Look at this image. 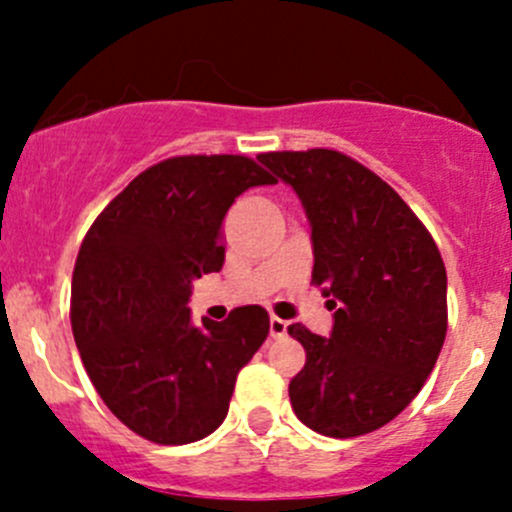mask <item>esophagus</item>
Listing matches in <instances>:
<instances>
[{
	"label": "esophagus",
	"instance_id": "1",
	"mask_svg": "<svg viewBox=\"0 0 512 512\" xmlns=\"http://www.w3.org/2000/svg\"><path fill=\"white\" fill-rule=\"evenodd\" d=\"M287 329H289V322H285V319H280V317L270 319V334L275 339L287 337Z\"/></svg>",
	"mask_w": 512,
	"mask_h": 512
}]
</instances>
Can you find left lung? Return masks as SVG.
Here are the masks:
<instances>
[{"mask_svg":"<svg viewBox=\"0 0 512 512\" xmlns=\"http://www.w3.org/2000/svg\"><path fill=\"white\" fill-rule=\"evenodd\" d=\"M260 163L302 200L312 280L334 309L329 337L289 324L307 354L289 381L292 409L324 436H364L399 416L436 366L448 327L441 252L399 193L344 153L275 151Z\"/></svg>","mask_w":512,"mask_h":512,"instance_id":"obj_1","label":"left lung"}]
</instances>
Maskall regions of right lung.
I'll list each match as a JSON object with an SVG mask.
<instances>
[{
	"instance_id": "add662e5",
	"label": "right lung",
	"mask_w": 512,
	"mask_h": 512,
	"mask_svg": "<svg viewBox=\"0 0 512 512\" xmlns=\"http://www.w3.org/2000/svg\"><path fill=\"white\" fill-rule=\"evenodd\" d=\"M277 183L245 156H178L131 180L86 232L71 280V329L91 384L138 436L180 446L225 421L235 379L270 334L257 304L195 327L193 280L225 262L237 195Z\"/></svg>"
}]
</instances>
